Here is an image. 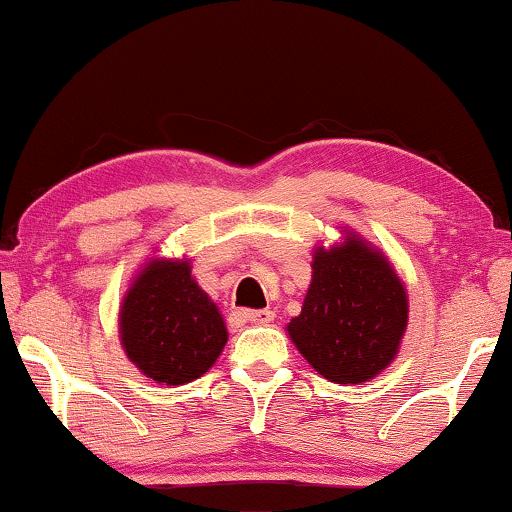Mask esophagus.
Instances as JSON below:
<instances>
[{"label": "esophagus", "instance_id": "esophagus-1", "mask_svg": "<svg viewBox=\"0 0 512 512\" xmlns=\"http://www.w3.org/2000/svg\"><path fill=\"white\" fill-rule=\"evenodd\" d=\"M241 318L253 322V325H266V322L273 320V311H269V308H264V311H243Z\"/></svg>", "mask_w": 512, "mask_h": 512}]
</instances>
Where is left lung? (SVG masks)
<instances>
[{
  "instance_id": "8db88e82",
  "label": "left lung",
  "mask_w": 512,
  "mask_h": 512,
  "mask_svg": "<svg viewBox=\"0 0 512 512\" xmlns=\"http://www.w3.org/2000/svg\"><path fill=\"white\" fill-rule=\"evenodd\" d=\"M406 322V290L390 262L348 236L341 248L315 250L304 308L287 331L320 376L357 385L392 362Z\"/></svg>"
}]
</instances>
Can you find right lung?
Returning a JSON list of instances; mask_svg holds the SVG:
<instances>
[{
    "mask_svg": "<svg viewBox=\"0 0 512 512\" xmlns=\"http://www.w3.org/2000/svg\"><path fill=\"white\" fill-rule=\"evenodd\" d=\"M127 357L148 378L183 385L204 376L227 343L218 306L190 276V262H150L120 308Z\"/></svg>",
    "mask_w": 512,
    "mask_h": 512,
    "instance_id": "obj_1",
    "label": "right lung"
}]
</instances>
